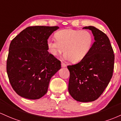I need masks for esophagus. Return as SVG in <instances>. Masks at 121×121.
<instances>
[{"mask_svg": "<svg viewBox=\"0 0 121 121\" xmlns=\"http://www.w3.org/2000/svg\"><path fill=\"white\" fill-rule=\"evenodd\" d=\"M61 66H62V67H66V65L65 64V63H63V62H61Z\"/></svg>", "mask_w": 121, "mask_h": 121, "instance_id": "esophagus-1", "label": "esophagus"}]
</instances>
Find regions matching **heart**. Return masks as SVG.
<instances>
[{
	"label": "heart",
	"instance_id": "1",
	"mask_svg": "<svg viewBox=\"0 0 121 121\" xmlns=\"http://www.w3.org/2000/svg\"><path fill=\"white\" fill-rule=\"evenodd\" d=\"M55 36L56 40H47L50 53L57 55L64 51L65 59L73 62H79L85 58L91 49L94 42L92 34L87 30H62L56 32Z\"/></svg>",
	"mask_w": 121,
	"mask_h": 121
}]
</instances>
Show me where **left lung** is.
Listing matches in <instances>:
<instances>
[{"mask_svg": "<svg viewBox=\"0 0 121 121\" xmlns=\"http://www.w3.org/2000/svg\"><path fill=\"white\" fill-rule=\"evenodd\" d=\"M92 31L95 42L85 58L67 66L70 71L68 90L74 99L82 102L97 99L112 78L114 54L106 35L93 26L83 27Z\"/></svg>", "mask_w": 121, "mask_h": 121, "instance_id": "left-lung-1", "label": "left lung"}]
</instances>
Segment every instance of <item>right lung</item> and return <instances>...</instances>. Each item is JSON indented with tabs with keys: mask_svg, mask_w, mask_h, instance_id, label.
<instances>
[{
	"mask_svg": "<svg viewBox=\"0 0 121 121\" xmlns=\"http://www.w3.org/2000/svg\"><path fill=\"white\" fill-rule=\"evenodd\" d=\"M58 26H30L11 42L7 73L19 95L37 99L45 95L50 79L61 68L60 61L47 50V39Z\"/></svg>",
	"mask_w": 121,
	"mask_h": 121,
	"instance_id": "1",
	"label": "right lung"
}]
</instances>
